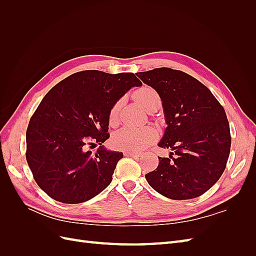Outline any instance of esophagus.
<instances>
[{
    "label": "esophagus",
    "mask_w": 256,
    "mask_h": 256,
    "mask_svg": "<svg viewBox=\"0 0 256 256\" xmlns=\"http://www.w3.org/2000/svg\"><path fill=\"white\" fill-rule=\"evenodd\" d=\"M124 154H125V157H134V158L140 157V154L136 152H125Z\"/></svg>",
    "instance_id": "esophagus-1"
}]
</instances>
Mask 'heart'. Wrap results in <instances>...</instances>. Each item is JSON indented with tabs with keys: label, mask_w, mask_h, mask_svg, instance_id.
Wrapping results in <instances>:
<instances>
[{
	"label": "heart",
	"mask_w": 256,
	"mask_h": 256,
	"mask_svg": "<svg viewBox=\"0 0 256 256\" xmlns=\"http://www.w3.org/2000/svg\"><path fill=\"white\" fill-rule=\"evenodd\" d=\"M136 102L144 110L150 111L152 108L160 106V97L158 92L150 86H144L138 90L134 94ZM122 100L115 102L109 113L110 125H115L118 122V115ZM158 134L154 128L145 126L136 128L132 126H125L118 130L112 138V143L115 148L124 152H141L147 146L156 141Z\"/></svg>",
	"instance_id": "b5f03b06"
}]
</instances>
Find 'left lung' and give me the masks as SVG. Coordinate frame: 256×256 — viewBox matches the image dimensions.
Listing matches in <instances>:
<instances>
[{
  "mask_svg": "<svg viewBox=\"0 0 256 256\" xmlns=\"http://www.w3.org/2000/svg\"><path fill=\"white\" fill-rule=\"evenodd\" d=\"M162 102L166 129L158 146L171 148L145 178L172 200L194 198L219 180L226 166L232 138L226 113L203 83L182 70L161 67L138 72Z\"/></svg>",
  "mask_w": 256,
  "mask_h": 256,
  "instance_id": "obj_1",
  "label": "left lung"
}]
</instances>
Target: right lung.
I'll use <instances>...</instances> for the list:
<instances>
[{
    "instance_id": "add662e5",
    "label": "right lung",
    "mask_w": 256,
    "mask_h": 256,
    "mask_svg": "<svg viewBox=\"0 0 256 256\" xmlns=\"http://www.w3.org/2000/svg\"><path fill=\"white\" fill-rule=\"evenodd\" d=\"M141 85L131 72L84 70L47 92L26 130V161L42 191L58 202L79 204L111 184L124 154L102 146L110 138L109 113L126 92ZM96 144V153L87 150Z\"/></svg>"
}]
</instances>
